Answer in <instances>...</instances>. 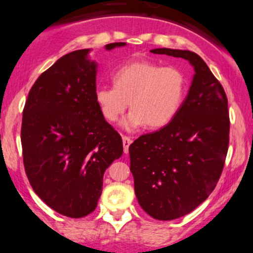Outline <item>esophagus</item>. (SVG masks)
<instances>
[{
  "label": "esophagus",
  "instance_id": "1",
  "mask_svg": "<svg viewBox=\"0 0 253 253\" xmlns=\"http://www.w3.org/2000/svg\"><path fill=\"white\" fill-rule=\"evenodd\" d=\"M123 144H124V152L128 153L129 145L132 144V139L128 138V136H123Z\"/></svg>",
  "mask_w": 253,
  "mask_h": 253
}]
</instances>
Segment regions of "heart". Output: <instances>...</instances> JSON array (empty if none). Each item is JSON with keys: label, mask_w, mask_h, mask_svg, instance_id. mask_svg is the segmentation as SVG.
<instances>
[{"label": "heart", "mask_w": 253, "mask_h": 253, "mask_svg": "<svg viewBox=\"0 0 253 253\" xmlns=\"http://www.w3.org/2000/svg\"><path fill=\"white\" fill-rule=\"evenodd\" d=\"M113 83L114 86H97L95 101L109 123L119 120L129 101L132 110L121 123L126 130L146 124L151 128L169 124L181 108L187 89L181 70L147 60L125 64L113 74Z\"/></svg>", "instance_id": "b5f03b06"}]
</instances>
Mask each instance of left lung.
Returning a JSON list of instances; mask_svg holds the SVG:
<instances>
[{"label":"left lung","mask_w":253,"mask_h":253,"mask_svg":"<svg viewBox=\"0 0 253 253\" xmlns=\"http://www.w3.org/2000/svg\"><path fill=\"white\" fill-rule=\"evenodd\" d=\"M151 52L183 58L194 68L175 118L129 145L139 205L153 219L168 221L189 214L215 188L227 155L229 117L225 90L199 54L165 47Z\"/></svg>","instance_id":"1"}]
</instances>
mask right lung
<instances>
[{
	"mask_svg": "<svg viewBox=\"0 0 253 253\" xmlns=\"http://www.w3.org/2000/svg\"><path fill=\"white\" fill-rule=\"evenodd\" d=\"M126 42L106 45L107 51ZM91 48L72 51L40 75L22 115L26 175L48 207L69 217L94 211L104 171L123 156V139L95 101L97 63Z\"/></svg>",
	"mask_w": 253,
	"mask_h": 253,
	"instance_id": "add662e5",
	"label": "right lung"
}]
</instances>
